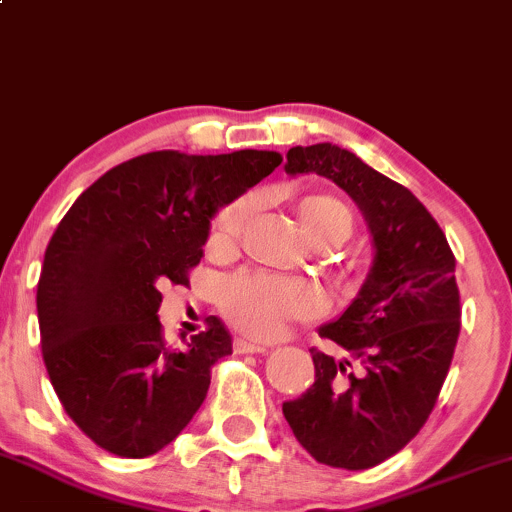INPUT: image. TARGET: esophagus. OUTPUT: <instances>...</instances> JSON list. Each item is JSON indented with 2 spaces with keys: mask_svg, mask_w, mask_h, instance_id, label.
<instances>
[{
  "mask_svg": "<svg viewBox=\"0 0 512 512\" xmlns=\"http://www.w3.org/2000/svg\"><path fill=\"white\" fill-rule=\"evenodd\" d=\"M234 350H237V353H268V346L239 336V338H234Z\"/></svg>",
  "mask_w": 512,
  "mask_h": 512,
  "instance_id": "34e87169",
  "label": "esophagus"
}]
</instances>
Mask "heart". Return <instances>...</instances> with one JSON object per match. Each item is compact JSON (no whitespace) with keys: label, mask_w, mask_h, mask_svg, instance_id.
Returning <instances> with one entry per match:
<instances>
[{"label":"heart","mask_w":512,"mask_h":512,"mask_svg":"<svg viewBox=\"0 0 512 512\" xmlns=\"http://www.w3.org/2000/svg\"><path fill=\"white\" fill-rule=\"evenodd\" d=\"M251 208H254V200L239 198L212 217L208 237L212 251H227L237 244ZM297 217L307 237L321 249L343 244L353 234V215L348 205L329 193L304 195L297 203ZM220 309L234 329L258 341H266V338L278 336L287 321L314 317L319 309V295L312 285L302 280L244 271L222 283Z\"/></svg>","instance_id":"1"}]
</instances>
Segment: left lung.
I'll use <instances>...</instances> for the list:
<instances>
[{"instance_id": "obj_1", "label": "left lung", "mask_w": 512, "mask_h": 512, "mask_svg": "<svg viewBox=\"0 0 512 512\" xmlns=\"http://www.w3.org/2000/svg\"><path fill=\"white\" fill-rule=\"evenodd\" d=\"M285 171L343 188L375 246L358 297L319 329L348 358L309 350L314 384L285 401V421L317 462L350 472L377 467L416 438L450 370L462 317L455 256L426 205L348 149L292 147Z\"/></svg>"}]
</instances>
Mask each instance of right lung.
Instances as JSON below:
<instances>
[{
  "instance_id": "1",
  "label": "right lung",
  "mask_w": 512,
  "mask_h": 512,
  "mask_svg": "<svg viewBox=\"0 0 512 512\" xmlns=\"http://www.w3.org/2000/svg\"><path fill=\"white\" fill-rule=\"evenodd\" d=\"M280 162L266 149L140 154L91 183L57 225L36 295L43 360L67 416L106 452L154 455L205 401L232 336L210 317L186 348L166 346L159 287L188 283L212 215Z\"/></svg>"
}]
</instances>
